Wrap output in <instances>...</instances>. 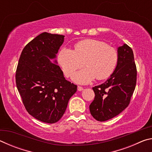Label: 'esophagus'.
Returning <instances> with one entry per match:
<instances>
[{
	"label": "esophagus",
	"instance_id": "34e87169",
	"mask_svg": "<svg viewBox=\"0 0 152 152\" xmlns=\"http://www.w3.org/2000/svg\"><path fill=\"white\" fill-rule=\"evenodd\" d=\"M83 90H84V88H82V86H78V91H83Z\"/></svg>",
	"mask_w": 152,
	"mask_h": 152
}]
</instances>
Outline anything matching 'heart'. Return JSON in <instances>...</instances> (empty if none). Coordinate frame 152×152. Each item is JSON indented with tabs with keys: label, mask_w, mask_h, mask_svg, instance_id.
Returning a JSON list of instances; mask_svg holds the SVG:
<instances>
[{
	"label": "heart",
	"mask_w": 152,
	"mask_h": 152,
	"mask_svg": "<svg viewBox=\"0 0 152 152\" xmlns=\"http://www.w3.org/2000/svg\"><path fill=\"white\" fill-rule=\"evenodd\" d=\"M59 64L65 76L70 77L84 66L87 68L76 72L73 80L88 84L96 78L104 80L114 72L118 61L117 50L101 41L84 39L75 45V50L63 48L58 56Z\"/></svg>",
	"instance_id": "b5f03b06"
}]
</instances>
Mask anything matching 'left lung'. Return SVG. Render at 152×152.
<instances>
[{"mask_svg":"<svg viewBox=\"0 0 152 152\" xmlns=\"http://www.w3.org/2000/svg\"><path fill=\"white\" fill-rule=\"evenodd\" d=\"M117 53L113 73L103 84L92 88L95 96L90 112L99 121L112 119L125 110L135 88L137 69L132 49L124 43L117 48Z\"/></svg>","mask_w":152,"mask_h":152,"instance_id":"obj_1","label":"left lung"}]
</instances>
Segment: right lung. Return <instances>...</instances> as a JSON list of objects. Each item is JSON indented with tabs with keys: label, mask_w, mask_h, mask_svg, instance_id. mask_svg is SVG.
I'll return each mask as SVG.
<instances>
[{
	"label": "right lung",
	"mask_w": 152,
	"mask_h": 152,
	"mask_svg": "<svg viewBox=\"0 0 152 152\" xmlns=\"http://www.w3.org/2000/svg\"><path fill=\"white\" fill-rule=\"evenodd\" d=\"M64 37L47 32L37 35L23 50L17 68L16 84L25 109L47 123L61 119L77 91V86L64 78L56 60Z\"/></svg>",
	"instance_id": "add662e5"
}]
</instances>
